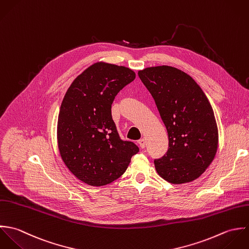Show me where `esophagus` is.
Returning a JSON list of instances; mask_svg holds the SVG:
<instances>
[{
  "label": "esophagus",
  "mask_w": 249,
  "mask_h": 249,
  "mask_svg": "<svg viewBox=\"0 0 249 249\" xmlns=\"http://www.w3.org/2000/svg\"><path fill=\"white\" fill-rule=\"evenodd\" d=\"M138 143L140 144L141 148H142V149H143V148L145 147V143H146V142H145V140H144V139H142V140H140V141L138 142Z\"/></svg>",
  "instance_id": "1"
}]
</instances>
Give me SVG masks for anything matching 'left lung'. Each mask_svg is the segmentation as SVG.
<instances>
[{"instance_id":"1","label":"left lung","mask_w":249,"mask_h":249,"mask_svg":"<svg viewBox=\"0 0 249 249\" xmlns=\"http://www.w3.org/2000/svg\"><path fill=\"white\" fill-rule=\"evenodd\" d=\"M139 77L155 100L168 135V150L155 160L158 174L171 184L197 179L213 161L218 131L212 106L196 82L167 65L147 67Z\"/></svg>"}]
</instances>
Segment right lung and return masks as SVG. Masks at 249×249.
<instances>
[{"instance_id":"1","label":"right lung","mask_w":249,"mask_h":249,"mask_svg":"<svg viewBox=\"0 0 249 249\" xmlns=\"http://www.w3.org/2000/svg\"><path fill=\"white\" fill-rule=\"evenodd\" d=\"M135 78L130 68L100 61L80 74L63 97L56 131L59 154L67 168L89 186L118 179L140 151L120 139L111 117L115 96Z\"/></svg>"}]
</instances>
